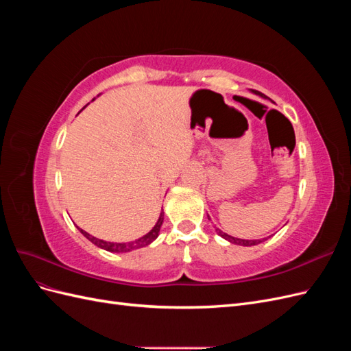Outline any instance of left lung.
<instances>
[{
	"instance_id": "obj_1",
	"label": "left lung",
	"mask_w": 351,
	"mask_h": 351,
	"mask_svg": "<svg viewBox=\"0 0 351 351\" xmlns=\"http://www.w3.org/2000/svg\"><path fill=\"white\" fill-rule=\"evenodd\" d=\"M254 93H256V95H261V92H256V90H254ZM261 97H262V95H261ZM217 234H218V236H221L222 239H226L227 241L232 243V244H239V246H256V244H259V243H262V241L267 240V239H259V240H244V239H237V237L228 236L227 232L221 231L219 228H217Z\"/></svg>"
}]
</instances>
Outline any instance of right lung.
<instances>
[{
  "mask_svg": "<svg viewBox=\"0 0 351 351\" xmlns=\"http://www.w3.org/2000/svg\"><path fill=\"white\" fill-rule=\"evenodd\" d=\"M164 222V210H161V215H159L156 224L154 226V228L147 232V234H145L143 237L137 239L134 241H129V243H114V241H105V240H101V239H97L90 236L89 232H86L84 230L79 228L82 234L86 237L89 241H92L95 246H98L107 252H112V253H127V252H132V250H136V249H141V247H145L147 246V244H151L154 240H156V237L159 236V230H161V226Z\"/></svg>",
  "mask_w": 351,
  "mask_h": 351,
  "instance_id": "right-lung-1",
  "label": "right lung"
}]
</instances>
